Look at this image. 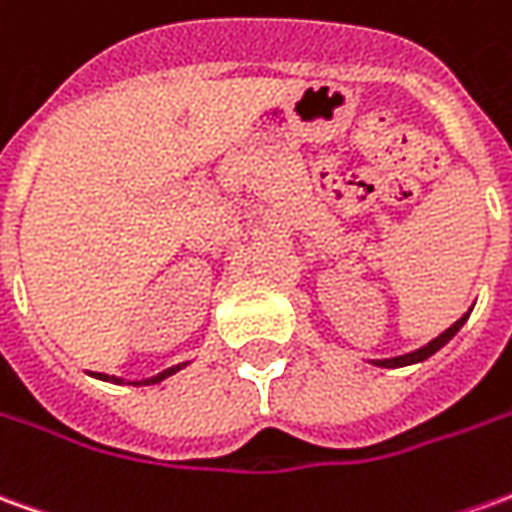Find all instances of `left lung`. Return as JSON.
<instances>
[{"label":"left lung","instance_id":"left-lung-1","mask_svg":"<svg viewBox=\"0 0 512 512\" xmlns=\"http://www.w3.org/2000/svg\"><path fill=\"white\" fill-rule=\"evenodd\" d=\"M466 318H468V313L463 318H457V321L452 324V327H449V330L441 332V335H438L435 341H430L427 346H421V349H416V352H410V355H402V357H391V360H377V366L399 368V366H410V363H418V360H427V357L435 355V352L441 349L443 343L449 341V338H452V335H455V332L460 330L463 324H466Z\"/></svg>","mask_w":512,"mask_h":512}]
</instances>
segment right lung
I'll use <instances>...</instances> for the list:
<instances>
[{"label":"right lung","mask_w":512,"mask_h":512,"mask_svg":"<svg viewBox=\"0 0 512 512\" xmlns=\"http://www.w3.org/2000/svg\"><path fill=\"white\" fill-rule=\"evenodd\" d=\"M180 368V366H177ZM177 368H169V371H163V374H157V377H152V380L149 382H157V380H166V377H169V374H174V371H177ZM149 382H144V385H149Z\"/></svg>","instance_id":"add662e5"}]
</instances>
